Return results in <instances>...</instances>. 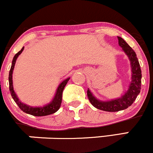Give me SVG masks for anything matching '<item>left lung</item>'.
I'll return each mask as SVG.
<instances>
[{"mask_svg":"<svg viewBox=\"0 0 153 153\" xmlns=\"http://www.w3.org/2000/svg\"><path fill=\"white\" fill-rule=\"evenodd\" d=\"M117 39L119 45L127 55L131 63V81L127 91L121 97L117 99L110 101H101L94 97L88 88L87 91L88 97L93 106L100 110L111 112L124 110L130 106L137 98L141 88V70L135 52L121 37L117 36Z\"/></svg>","mask_w":153,"mask_h":153,"instance_id":"8db88e82","label":"left lung"}]
</instances>
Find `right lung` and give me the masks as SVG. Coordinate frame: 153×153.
I'll return each instance as SVG.
<instances>
[{
    "label": "right lung",
    "instance_id": "add662e5",
    "mask_svg": "<svg viewBox=\"0 0 153 153\" xmlns=\"http://www.w3.org/2000/svg\"><path fill=\"white\" fill-rule=\"evenodd\" d=\"M23 51L24 47L22 48V49L19 52H18L15 55V56L13 57L11 68H10V74H9V84H10V91L12 97L14 100L15 102H16V104L19 105V107L21 108V110H22L24 112L27 113V114H31V115L33 116H37V117L46 116L51 114H53L56 111H58V110L59 109L60 106H61L62 99V91L63 90H64L66 84H67L68 82V80L70 79V78L66 79H65L62 82L60 83L58 88H57L56 92V94L55 96H54L53 99L52 100V101H51L50 103L47 104V105H44V106L40 107H33L23 103V102H21V101L19 100V98H18L17 95H16L14 89H13V70H14L15 64H16L17 58L19 57V56L22 53Z\"/></svg>",
    "mask_w": 153,
    "mask_h": 153
}]
</instances>
